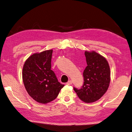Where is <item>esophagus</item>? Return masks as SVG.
Instances as JSON below:
<instances>
[{
	"label": "esophagus",
	"mask_w": 132,
	"mask_h": 132,
	"mask_svg": "<svg viewBox=\"0 0 132 132\" xmlns=\"http://www.w3.org/2000/svg\"><path fill=\"white\" fill-rule=\"evenodd\" d=\"M71 84H72V81H71V80H69L68 82H66V85H71Z\"/></svg>",
	"instance_id": "obj_1"
}]
</instances>
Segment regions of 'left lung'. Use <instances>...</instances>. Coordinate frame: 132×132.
I'll use <instances>...</instances> for the list:
<instances>
[{
    "label": "left lung",
    "instance_id": "8db88e82",
    "mask_svg": "<svg viewBox=\"0 0 132 132\" xmlns=\"http://www.w3.org/2000/svg\"><path fill=\"white\" fill-rule=\"evenodd\" d=\"M87 66L83 72L84 84L80 89L74 87L78 97L85 103H92L103 96L109 87L110 69L104 57L96 52H85Z\"/></svg>",
    "mask_w": 132,
    "mask_h": 132
}]
</instances>
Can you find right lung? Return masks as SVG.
Wrapping results in <instances>:
<instances>
[{
	"mask_svg": "<svg viewBox=\"0 0 132 132\" xmlns=\"http://www.w3.org/2000/svg\"><path fill=\"white\" fill-rule=\"evenodd\" d=\"M52 50L34 54L26 60L22 78L28 94L36 101L46 104L55 99L64 87L51 70Z\"/></svg>",
	"mask_w": 132,
	"mask_h": 132,
	"instance_id": "obj_1",
	"label": "right lung"
}]
</instances>
